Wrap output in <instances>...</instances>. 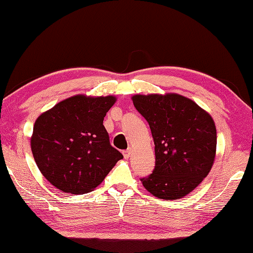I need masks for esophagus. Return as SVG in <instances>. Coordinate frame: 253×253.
I'll list each match as a JSON object with an SVG mask.
<instances>
[{
  "label": "esophagus",
  "mask_w": 253,
  "mask_h": 253,
  "mask_svg": "<svg viewBox=\"0 0 253 253\" xmlns=\"http://www.w3.org/2000/svg\"><path fill=\"white\" fill-rule=\"evenodd\" d=\"M123 156H124V158H126V159H129L130 156H131V149L129 148V149L124 150V151H123Z\"/></svg>",
  "instance_id": "1"
}]
</instances>
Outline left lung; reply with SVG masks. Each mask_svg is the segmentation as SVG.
Masks as SVG:
<instances>
[{
    "mask_svg": "<svg viewBox=\"0 0 253 253\" xmlns=\"http://www.w3.org/2000/svg\"><path fill=\"white\" fill-rule=\"evenodd\" d=\"M135 109L149 123L156 152L152 173L141 178L154 197L183 198L209 173L216 149V130L209 113L182 95H134Z\"/></svg>",
    "mask_w": 253,
    "mask_h": 253,
    "instance_id": "obj_1",
    "label": "left lung"
}]
</instances>
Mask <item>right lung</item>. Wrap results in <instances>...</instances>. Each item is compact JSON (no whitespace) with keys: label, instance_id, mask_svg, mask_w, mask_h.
Listing matches in <instances>:
<instances>
[{"label":"right lung","instance_id":"add662e5","mask_svg":"<svg viewBox=\"0 0 253 253\" xmlns=\"http://www.w3.org/2000/svg\"><path fill=\"white\" fill-rule=\"evenodd\" d=\"M115 97L75 95L37 119L31 138L35 163L61 191L83 194L96 188L123 156L103 126Z\"/></svg>","mask_w":253,"mask_h":253}]
</instances>
